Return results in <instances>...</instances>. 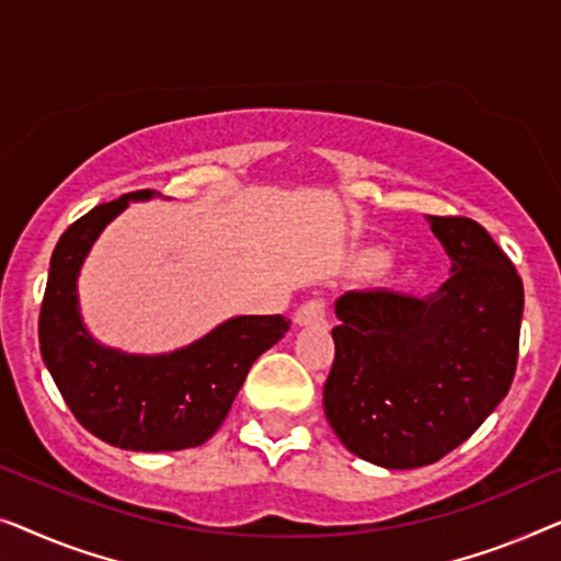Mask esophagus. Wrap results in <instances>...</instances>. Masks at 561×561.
I'll return each mask as SVG.
<instances>
[{"label":"esophagus","instance_id":"esophagus-1","mask_svg":"<svg viewBox=\"0 0 561 561\" xmlns=\"http://www.w3.org/2000/svg\"><path fill=\"white\" fill-rule=\"evenodd\" d=\"M297 325H320L325 322V302L322 299H310L295 312Z\"/></svg>","mask_w":561,"mask_h":561}]
</instances>
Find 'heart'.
I'll return each instance as SVG.
<instances>
[{
  "label": "heart",
  "mask_w": 561,
  "mask_h": 561,
  "mask_svg": "<svg viewBox=\"0 0 561 561\" xmlns=\"http://www.w3.org/2000/svg\"><path fill=\"white\" fill-rule=\"evenodd\" d=\"M386 262V251L381 247H363L356 254L351 256V270L356 274H370L381 270L383 274H389L393 284H412L416 277H420V264L414 259H404L399 264H383Z\"/></svg>",
  "instance_id": "obj_1"
}]
</instances>
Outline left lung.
I'll return each mask as SVG.
<instances>
[{
	"label": "left lung",
	"instance_id": "8db88e82",
	"mask_svg": "<svg viewBox=\"0 0 561 561\" xmlns=\"http://www.w3.org/2000/svg\"><path fill=\"white\" fill-rule=\"evenodd\" d=\"M453 259L435 295L348 291L335 302V360L322 404L337 439L389 470L422 468L462 445L516 374L524 284L472 218L430 216Z\"/></svg>",
	"mask_w": 561,
	"mask_h": 561
}]
</instances>
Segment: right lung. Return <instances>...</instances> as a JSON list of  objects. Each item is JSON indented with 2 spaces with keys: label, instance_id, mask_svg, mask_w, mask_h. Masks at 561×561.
Wrapping results in <instances>:
<instances>
[{
  "label": "right lung",
  "instance_id": "1",
  "mask_svg": "<svg viewBox=\"0 0 561 561\" xmlns=\"http://www.w3.org/2000/svg\"><path fill=\"white\" fill-rule=\"evenodd\" d=\"M152 191L101 203L60 236L41 307V353L60 397L91 435L134 453L198 447L231 412L254 360L289 330L282 314L226 320L187 348L129 356L104 348L83 328L76 279L104 226Z\"/></svg>",
  "mask_w": 561,
  "mask_h": 561
}]
</instances>
